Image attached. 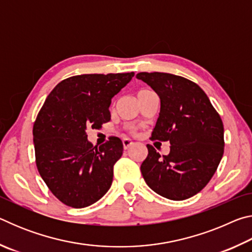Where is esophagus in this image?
<instances>
[{
	"label": "esophagus",
	"instance_id": "1",
	"mask_svg": "<svg viewBox=\"0 0 252 252\" xmlns=\"http://www.w3.org/2000/svg\"><path fill=\"white\" fill-rule=\"evenodd\" d=\"M122 143H123V148H125L126 149H126H129L130 147H132V146H133V141H132V140H130V139H123L122 140Z\"/></svg>",
	"mask_w": 252,
	"mask_h": 252
}]
</instances>
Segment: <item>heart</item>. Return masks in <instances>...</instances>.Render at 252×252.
I'll return each instance as SVG.
<instances>
[{
	"mask_svg": "<svg viewBox=\"0 0 252 252\" xmlns=\"http://www.w3.org/2000/svg\"><path fill=\"white\" fill-rule=\"evenodd\" d=\"M141 91H147V90H141Z\"/></svg>",
	"mask_w": 252,
	"mask_h": 252,
	"instance_id": "1",
	"label": "heart"
}]
</instances>
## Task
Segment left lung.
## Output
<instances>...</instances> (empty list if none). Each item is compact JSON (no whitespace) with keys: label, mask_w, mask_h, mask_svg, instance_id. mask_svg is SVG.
<instances>
[{"label":"left lung","mask_w":252,"mask_h":252,"mask_svg":"<svg viewBox=\"0 0 252 252\" xmlns=\"http://www.w3.org/2000/svg\"><path fill=\"white\" fill-rule=\"evenodd\" d=\"M160 97L161 108L151 139L169 141L170 153L161 157L148 144L141 164L144 181L162 197L186 200L200 192L223 156V123L197 83L162 72H140Z\"/></svg>","instance_id":"1"}]
</instances>
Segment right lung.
Returning a JSON list of instances; mask_svg holds the SVG:
<instances>
[{
    "mask_svg": "<svg viewBox=\"0 0 252 252\" xmlns=\"http://www.w3.org/2000/svg\"><path fill=\"white\" fill-rule=\"evenodd\" d=\"M133 75L71 76L53 89L37 113L33 126L36 168L51 192L66 206H91L112 185L122 141L110 136L102 146L93 147L85 131L110 121L111 100Z\"/></svg>",
    "mask_w": 252,
    "mask_h": 252,
    "instance_id": "right-lung-1",
    "label": "right lung"
}]
</instances>
